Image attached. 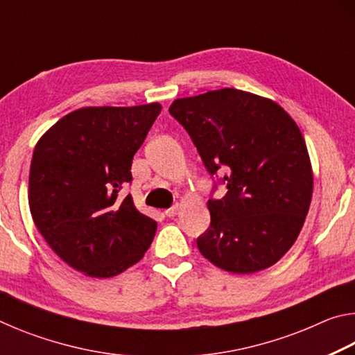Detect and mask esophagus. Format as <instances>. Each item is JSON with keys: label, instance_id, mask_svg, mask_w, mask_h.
I'll list each match as a JSON object with an SVG mask.
<instances>
[{"label": "esophagus", "instance_id": "34e87169", "mask_svg": "<svg viewBox=\"0 0 355 355\" xmlns=\"http://www.w3.org/2000/svg\"><path fill=\"white\" fill-rule=\"evenodd\" d=\"M178 203H175V205H173V207H171L169 209H166V216H167V218H173V216H177V213H178Z\"/></svg>", "mask_w": 355, "mask_h": 355}]
</instances>
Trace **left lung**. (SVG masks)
<instances>
[{"label":"left lung","mask_w":355,"mask_h":355,"mask_svg":"<svg viewBox=\"0 0 355 355\" xmlns=\"http://www.w3.org/2000/svg\"><path fill=\"white\" fill-rule=\"evenodd\" d=\"M169 112L213 177L211 196L218 184L227 188L222 199L208 200L211 222L197 238L200 254L235 274L272 266L296 241L313 192L296 122L272 100L230 87L178 98Z\"/></svg>","instance_id":"1"}]
</instances>
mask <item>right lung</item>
I'll list each match as a JSON object with an SVG mask.
<instances>
[{
  "label": "right lung",
  "mask_w": 355,
  "mask_h": 355,
  "mask_svg": "<svg viewBox=\"0 0 355 355\" xmlns=\"http://www.w3.org/2000/svg\"><path fill=\"white\" fill-rule=\"evenodd\" d=\"M159 103L83 107L40 137L29 171V209L48 245L76 271L106 279L146 254L156 222L128 194L131 163Z\"/></svg>",
  "instance_id": "add662e5"
}]
</instances>
